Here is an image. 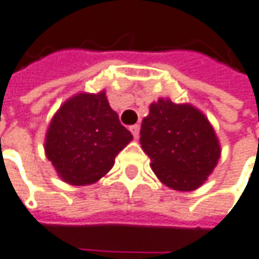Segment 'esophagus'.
<instances>
[{
	"mask_svg": "<svg viewBox=\"0 0 259 259\" xmlns=\"http://www.w3.org/2000/svg\"><path fill=\"white\" fill-rule=\"evenodd\" d=\"M139 130H141V126H139V124H135V126H132V127H130V132H132V135H133V138H135V139H138V138H139Z\"/></svg>",
	"mask_w": 259,
	"mask_h": 259,
	"instance_id": "34e87169",
	"label": "esophagus"
}]
</instances>
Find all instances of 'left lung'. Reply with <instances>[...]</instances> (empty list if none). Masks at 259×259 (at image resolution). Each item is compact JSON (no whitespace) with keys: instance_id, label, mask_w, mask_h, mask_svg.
Returning a JSON list of instances; mask_svg holds the SVG:
<instances>
[{"instance_id":"obj_1","label":"left lung","mask_w":259,"mask_h":259,"mask_svg":"<svg viewBox=\"0 0 259 259\" xmlns=\"http://www.w3.org/2000/svg\"><path fill=\"white\" fill-rule=\"evenodd\" d=\"M141 145L161 182L175 190L198 189L215 168L220 144L211 123L189 104L160 98L141 126Z\"/></svg>"}]
</instances>
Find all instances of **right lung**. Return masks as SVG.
Wrapping results in <instances>:
<instances>
[{"mask_svg": "<svg viewBox=\"0 0 259 259\" xmlns=\"http://www.w3.org/2000/svg\"><path fill=\"white\" fill-rule=\"evenodd\" d=\"M132 139L104 91L77 94L53 117L47 130L45 154L66 183L86 186L111 170L117 154Z\"/></svg>", "mask_w": 259, "mask_h": 259, "instance_id": "1", "label": "right lung"}]
</instances>
